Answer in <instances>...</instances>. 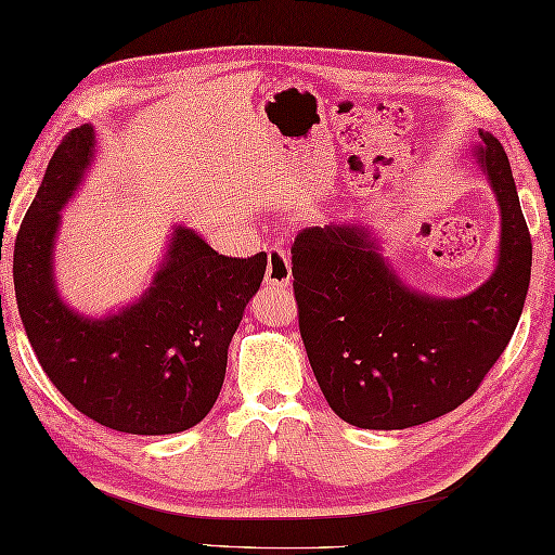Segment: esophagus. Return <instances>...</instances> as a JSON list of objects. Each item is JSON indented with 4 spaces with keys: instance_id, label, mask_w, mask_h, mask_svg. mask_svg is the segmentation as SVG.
<instances>
[{
    "instance_id": "obj_1",
    "label": "esophagus",
    "mask_w": 555,
    "mask_h": 555,
    "mask_svg": "<svg viewBox=\"0 0 555 555\" xmlns=\"http://www.w3.org/2000/svg\"><path fill=\"white\" fill-rule=\"evenodd\" d=\"M267 284L281 288L291 284V259L281 245H271L267 249Z\"/></svg>"
}]
</instances>
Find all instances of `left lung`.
<instances>
[{"label": "left lung", "mask_w": 555, "mask_h": 555, "mask_svg": "<svg viewBox=\"0 0 555 555\" xmlns=\"http://www.w3.org/2000/svg\"><path fill=\"white\" fill-rule=\"evenodd\" d=\"M479 163L501 204V259L457 300L409 291L356 225L302 228L291 245L298 327L324 399L346 423L401 430L464 404L503 356L525 308L531 235L501 141Z\"/></svg>", "instance_id": "left-lung-1"}]
</instances>
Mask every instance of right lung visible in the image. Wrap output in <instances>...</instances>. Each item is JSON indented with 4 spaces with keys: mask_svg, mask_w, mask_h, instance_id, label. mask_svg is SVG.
<instances>
[{
    "mask_svg": "<svg viewBox=\"0 0 555 555\" xmlns=\"http://www.w3.org/2000/svg\"><path fill=\"white\" fill-rule=\"evenodd\" d=\"M93 129L60 141L14 243L18 314L38 363L83 416L132 436L180 433L209 414L228 346L267 271V253L225 257L178 228L168 262L132 308L83 320L52 284L60 209L89 166Z\"/></svg>",
    "mask_w": 555,
    "mask_h": 555,
    "instance_id": "right-lung-1",
    "label": "right lung"
}]
</instances>
